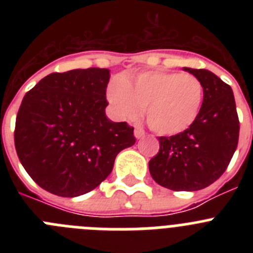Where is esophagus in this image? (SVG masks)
I'll return each mask as SVG.
<instances>
[{"label":"esophagus","mask_w":253,"mask_h":253,"mask_svg":"<svg viewBox=\"0 0 253 253\" xmlns=\"http://www.w3.org/2000/svg\"><path fill=\"white\" fill-rule=\"evenodd\" d=\"M144 129L140 128V126H135L134 128V137L137 138V139H140V138L144 137Z\"/></svg>","instance_id":"1"}]
</instances>
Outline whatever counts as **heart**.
<instances>
[{"mask_svg": "<svg viewBox=\"0 0 253 253\" xmlns=\"http://www.w3.org/2000/svg\"><path fill=\"white\" fill-rule=\"evenodd\" d=\"M106 96L120 119H133L146 107L152 130L161 135H176L187 130L198 119L204 87L190 73L147 71L130 77H114Z\"/></svg>", "mask_w": 253, "mask_h": 253, "instance_id": "b5f03b06", "label": "heart"}]
</instances>
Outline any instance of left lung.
Instances as JSON below:
<instances>
[{"label": "left lung", "mask_w": 253, "mask_h": 253, "mask_svg": "<svg viewBox=\"0 0 253 253\" xmlns=\"http://www.w3.org/2000/svg\"><path fill=\"white\" fill-rule=\"evenodd\" d=\"M184 71L204 87L202 110L187 130L160 137V151L149 161L158 185L173 191H195L209 186L227 169L238 144L240 122L231 86L208 69Z\"/></svg>", "instance_id": "1"}]
</instances>
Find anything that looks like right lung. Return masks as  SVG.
<instances>
[{"label":"right lung","instance_id":"obj_1","mask_svg":"<svg viewBox=\"0 0 253 253\" xmlns=\"http://www.w3.org/2000/svg\"><path fill=\"white\" fill-rule=\"evenodd\" d=\"M110 71L50 73L22 99L15 147L33 180L63 198L84 195L110 175L116 156L135 143L134 128L107 119Z\"/></svg>","mask_w":253,"mask_h":253}]
</instances>
